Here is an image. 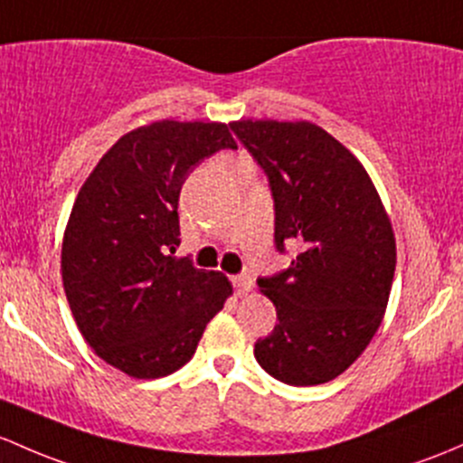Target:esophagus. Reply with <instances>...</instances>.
I'll return each mask as SVG.
<instances>
[{
	"instance_id": "34e87169",
	"label": "esophagus",
	"mask_w": 463,
	"mask_h": 463,
	"mask_svg": "<svg viewBox=\"0 0 463 463\" xmlns=\"http://www.w3.org/2000/svg\"><path fill=\"white\" fill-rule=\"evenodd\" d=\"M232 281H235V288H237V293L240 295H246V293H250L252 290V277L250 275H237V277H232Z\"/></svg>"
}]
</instances>
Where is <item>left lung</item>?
Wrapping results in <instances>:
<instances>
[{
  "mask_svg": "<svg viewBox=\"0 0 463 463\" xmlns=\"http://www.w3.org/2000/svg\"><path fill=\"white\" fill-rule=\"evenodd\" d=\"M231 128L269 175L277 250L299 248L288 270L257 281L279 321L255 357L290 386L326 383L382 326L397 264L391 217L362 162L321 126L240 119Z\"/></svg>",
  "mask_w": 463,
  "mask_h": 463,
  "instance_id": "8db88e82",
  "label": "left lung"
}]
</instances>
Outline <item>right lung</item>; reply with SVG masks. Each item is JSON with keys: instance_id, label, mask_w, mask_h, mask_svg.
<instances>
[{"instance_id": "add662e5", "label": "right lung", "mask_w": 463, "mask_h": 463, "mask_svg": "<svg viewBox=\"0 0 463 463\" xmlns=\"http://www.w3.org/2000/svg\"><path fill=\"white\" fill-rule=\"evenodd\" d=\"M237 148L222 121L162 119L121 135L77 193L61 241V281L97 357L135 379L179 371L232 295L179 246V193L199 162Z\"/></svg>"}]
</instances>
